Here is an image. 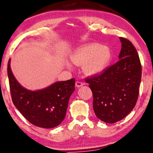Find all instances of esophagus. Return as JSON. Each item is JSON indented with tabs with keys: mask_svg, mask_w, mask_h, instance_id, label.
<instances>
[{
	"mask_svg": "<svg viewBox=\"0 0 153 153\" xmlns=\"http://www.w3.org/2000/svg\"><path fill=\"white\" fill-rule=\"evenodd\" d=\"M83 85H84V83H83V82H78V81H77V82H76V87H77V88H79V87H80V86H83Z\"/></svg>",
	"mask_w": 153,
	"mask_h": 153,
	"instance_id": "34e87169",
	"label": "esophagus"
}]
</instances>
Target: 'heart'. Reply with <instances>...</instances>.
I'll list each match as a JSON object with an SVG mask.
<instances>
[{"instance_id":"obj_1","label":"heart","mask_w":153,"mask_h":153,"mask_svg":"<svg viewBox=\"0 0 153 153\" xmlns=\"http://www.w3.org/2000/svg\"><path fill=\"white\" fill-rule=\"evenodd\" d=\"M111 59L110 48L94 43L78 48L70 56L73 63L83 65L84 71L90 75L102 72L108 67Z\"/></svg>"}]
</instances>
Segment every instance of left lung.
Instances as JSON below:
<instances>
[{
    "label": "left lung",
    "mask_w": 153,
    "mask_h": 153,
    "mask_svg": "<svg viewBox=\"0 0 153 153\" xmlns=\"http://www.w3.org/2000/svg\"><path fill=\"white\" fill-rule=\"evenodd\" d=\"M120 40V60L100 75L85 79L93 94L94 113L107 123L118 122L132 111L141 82L142 66L136 49L127 39Z\"/></svg>",
    "instance_id": "1"
}]
</instances>
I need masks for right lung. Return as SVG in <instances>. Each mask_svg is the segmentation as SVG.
<instances>
[{
  "instance_id": "obj_1",
  "label": "right lung",
  "mask_w": 153,
  "mask_h": 153,
  "mask_svg": "<svg viewBox=\"0 0 153 153\" xmlns=\"http://www.w3.org/2000/svg\"><path fill=\"white\" fill-rule=\"evenodd\" d=\"M9 59L7 65L9 88L14 105L26 120L37 127H55L66 115L70 97L75 91V79L56 82L38 91L22 86L11 71Z\"/></svg>"
}]
</instances>
